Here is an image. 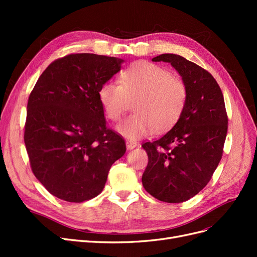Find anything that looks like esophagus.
Listing matches in <instances>:
<instances>
[{
    "instance_id": "34e87169",
    "label": "esophagus",
    "mask_w": 257,
    "mask_h": 257,
    "mask_svg": "<svg viewBox=\"0 0 257 257\" xmlns=\"http://www.w3.org/2000/svg\"><path fill=\"white\" fill-rule=\"evenodd\" d=\"M125 144H126V148L128 150L134 149L135 147H137V143L135 141H126Z\"/></svg>"
}]
</instances>
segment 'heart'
Returning <instances> with one entry per match:
<instances>
[{
	"label": "heart",
	"instance_id": "obj_1",
	"mask_svg": "<svg viewBox=\"0 0 257 257\" xmlns=\"http://www.w3.org/2000/svg\"><path fill=\"white\" fill-rule=\"evenodd\" d=\"M119 83L100 85L98 97L106 115L119 121L135 100V113L122 121L116 131L127 139H137L153 130L164 132L173 127L188 100L184 81L173 76L168 69L150 62H136L124 69Z\"/></svg>",
	"mask_w": 257,
	"mask_h": 257
}]
</instances>
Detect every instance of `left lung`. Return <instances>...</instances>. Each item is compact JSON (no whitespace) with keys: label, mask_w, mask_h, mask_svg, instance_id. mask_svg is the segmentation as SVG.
Masks as SVG:
<instances>
[{"label":"left lung","mask_w":257,"mask_h":257,"mask_svg":"<svg viewBox=\"0 0 257 257\" xmlns=\"http://www.w3.org/2000/svg\"><path fill=\"white\" fill-rule=\"evenodd\" d=\"M168 62L182 77L188 100L180 119L161 138L142 145L148 154L145 190L161 201L183 203L203 190L222 159L228 118L223 93L205 68L174 53Z\"/></svg>","instance_id":"8db88e82"}]
</instances>
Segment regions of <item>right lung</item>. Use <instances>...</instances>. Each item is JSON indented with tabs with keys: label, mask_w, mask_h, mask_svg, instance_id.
Masks as SVG:
<instances>
[{
	"label": "right lung",
	"mask_w": 257,
	"mask_h": 257,
	"mask_svg": "<svg viewBox=\"0 0 257 257\" xmlns=\"http://www.w3.org/2000/svg\"><path fill=\"white\" fill-rule=\"evenodd\" d=\"M122 62L67 54L45 69L31 92L23 138L31 169L53 196L69 203L94 198L125 153L123 137L106 126L98 97Z\"/></svg>",
	"instance_id": "obj_1"
}]
</instances>
